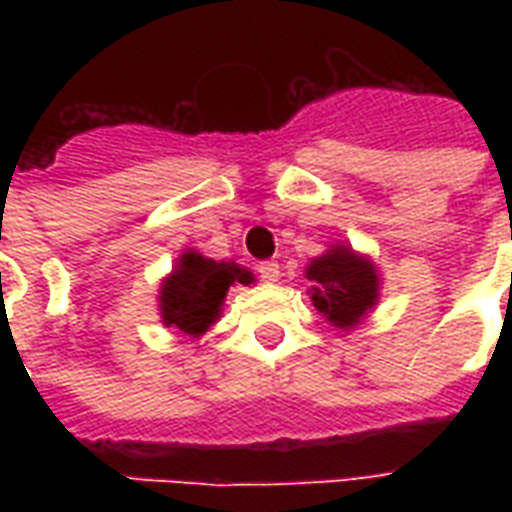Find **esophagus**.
I'll use <instances>...</instances> for the list:
<instances>
[{"label": "esophagus", "mask_w": 512, "mask_h": 512, "mask_svg": "<svg viewBox=\"0 0 512 512\" xmlns=\"http://www.w3.org/2000/svg\"><path fill=\"white\" fill-rule=\"evenodd\" d=\"M257 273H260V279H263L265 284H273V281H279V263H276V260H265V263H260Z\"/></svg>", "instance_id": "obj_1"}]
</instances>
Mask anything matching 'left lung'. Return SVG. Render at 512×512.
Returning <instances> with one entry per match:
<instances>
[{
  "mask_svg": "<svg viewBox=\"0 0 512 512\" xmlns=\"http://www.w3.org/2000/svg\"><path fill=\"white\" fill-rule=\"evenodd\" d=\"M308 279L313 305L340 329L361 321L377 300L380 284L374 265L348 247H332L327 255L316 257L308 265Z\"/></svg>",
  "mask_w": 512,
  "mask_h": 512,
  "instance_id": "left-lung-1",
  "label": "left lung"
}]
</instances>
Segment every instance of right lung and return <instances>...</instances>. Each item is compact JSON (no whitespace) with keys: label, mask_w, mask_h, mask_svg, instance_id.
Here are the masks:
<instances>
[{"label":"right lung","mask_w":512,"mask_h":512,"mask_svg":"<svg viewBox=\"0 0 512 512\" xmlns=\"http://www.w3.org/2000/svg\"><path fill=\"white\" fill-rule=\"evenodd\" d=\"M252 284V273L236 263H217L185 252L180 265L162 287V319L185 335H201L220 316L228 287Z\"/></svg>","instance_id":"add662e5"}]
</instances>
